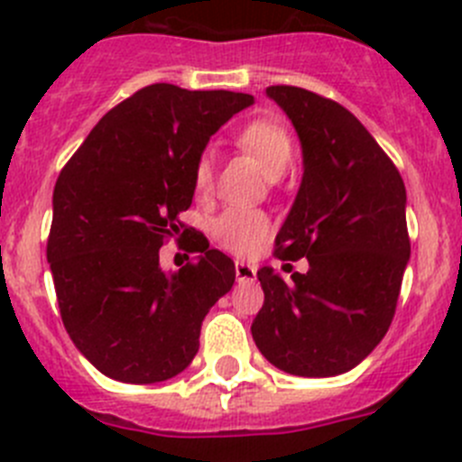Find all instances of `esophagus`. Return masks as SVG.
Listing matches in <instances>:
<instances>
[{
	"label": "esophagus",
	"instance_id": "1",
	"mask_svg": "<svg viewBox=\"0 0 462 462\" xmlns=\"http://www.w3.org/2000/svg\"><path fill=\"white\" fill-rule=\"evenodd\" d=\"M236 279H238V282H254V279H256V268L238 261V263H236Z\"/></svg>",
	"mask_w": 462,
	"mask_h": 462
}]
</instances>
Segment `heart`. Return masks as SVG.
<instances>
[{"label": "heart", "mask_w": 462, "mask_h": 462, "mask_svg": "<svg viewBox=\"0 0 462 462\" xmlns=\"http://www.w3.org/2000/svg\"><path fill=\"white\" fill-rule=\"evenodd\" d=\"M238 143L259 160L261 169H263L270 180L282 179L286 169L291 167V160H293V142H291L289 133L274 121H268V118H259V121H252V124L245 125L238 133ZM213 179L215 153L210 148H206V151L199 153L197 162H194V192L199 197H206L213 189ZM268 231L270 222L263 213L243 208L226 210L213 224L215 240L224 249L238 254V256L252 254L254 249L259 247L261 240L268 236Z\"/></svg>", "instance_id": "obj_1"}]
</instances>
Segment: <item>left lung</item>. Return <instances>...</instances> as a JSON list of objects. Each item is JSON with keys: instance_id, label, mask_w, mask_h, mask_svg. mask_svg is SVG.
<instances>
[{"instance_id": "1", "label": "left lung", "mask_w": 462, "mask_h": 462, "mask_svg": "<svg viewBox=\"0 0 462 462\" xmlns=\"http://www.w3.org/2000/svg\"><path fill=\"white\" fill-rule=\"evenodd\" d=\"M302 148V180L277 234V259L307 256L291 282L270 265L252 337L273 366L329 378L374 353L396 311L410 261L405 185L371 133L334 100L270 87Z\"/></svg>"}]
</instances>
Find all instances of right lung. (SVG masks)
I'll list each match as a JSON object with an SVG mask.
<instances>
[{"instance_id":"right-lung-1","label":"right lung","mask_w":462,"mask_h":462,"mask_svg":"<svg viewBox=\"0 0 462 462\" xmlns=\"http://www.w3.org/2000/svg\"><path fill=\"white\" fill-rule=\"evenodd\" d=\"M249 105V93L151 84L105 114L59 173L54 291L75 348L107 378L153 384L188 369L203 319L234 286L226 254L199 245L167 273L160 247L192 203L199 153Z\"/></svg>"}]
</instances>
